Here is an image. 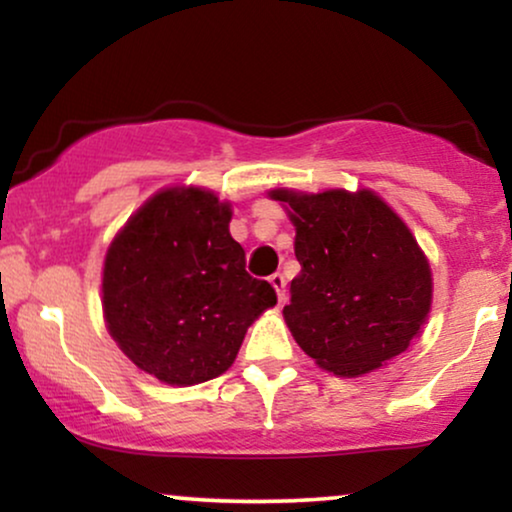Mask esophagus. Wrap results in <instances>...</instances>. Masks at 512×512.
Segmentation results:
<instances>
[{
    "label": "esophagus",
    "instance_id": "1",
    "mask_svg": "<svg viewBox=\"0 0 512 512\" xmlns=\"http://www.w3.org/2000/svg\"><path fill=\"white\" fill-rule=\"evenodd\" d=\"M270 284L275 286V291H277V298H279V303H284V300H286V279H284L282 272H275V275L270 277Z\"/></svg>",
    "mask_w": 512,
    "mask_h": 512
}]
</instances>
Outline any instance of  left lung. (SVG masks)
<instances>
[{"label": "left lung", "mask_w": 512, "mask_h": 512, "mask_svg": "<svg viewBox=\"0 0 512 512\" xmlns=\"http://www.w3.org/2000/svg\"><path fill=\"white\" fill-rule=\"evenodd\" d=\"M296 226L298 277L286 326L333 375L359 377L410 347L431 310L424 251L373 191H270Z\"/></svg>", "instance_id": "obj_1"}]
</instances>
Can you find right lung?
Here are the masks:
<instances>
[{
    "mask_svg": "<svg viewBox=\"0 0 512 512\" xmlns=\"http://www.w3.org/2000/svg\"><path fill=\"white\" fill-rule=\"evenodd\" d=\"M228 202L195 186L146 200L104 258L102 310L121 352L165 384L191 387L233 366L247 328L277 305L244 270Z\"/></svg>",
    "mask_w": 512,
    "mask_h": 512,
    "instance_id": "add662e5",
    "label": "right lung"
}]
</instances>
